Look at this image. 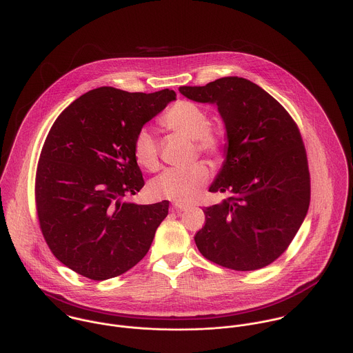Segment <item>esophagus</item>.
<instances>
[{"mask_svg": "<svg viewBox=\"0 0 353 353\" xmlns=\"http://www.w3.org/2000/svg\"><path fill=\"white\" fill-rule=\"evenodd\" d=\"M188 205H183V203H174V206H172V209L175 210V212H185V210H188Z\"/></svg>", "mask_w": 353, "mask_h": 353, "instance_id": "1", "label": "esophagus"}]
</instances>
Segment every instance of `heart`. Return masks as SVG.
I'll list each match as a JSON object with an SVG mask.
<instances>
[{
	"mask_svg": "<svg viewBox=\"0 0 353 353\" xmlns=\"http://www.w3.org/2000/svg\"><path fill=\"white\" fill-rule=\"evenodd\" d=\"M160 123L176 134L194 140L196 148L200 153L210 157L221 156V137L210 129V118L201 105L193 101H178L160 118ZM133 154L136 161L145 170H157L159 143L148 128H141L136 133ZM208 181L209 171L206 165L197 163L183 170L170 168L164 171L152 182L150 192L154 199L186 203L196 200L201 194Z\"/></svg>",
	"mask_w": 353,
	"mask_h": 353,
	"instance_id": "heart-1",
	"label": "heart"
}]
</instances>
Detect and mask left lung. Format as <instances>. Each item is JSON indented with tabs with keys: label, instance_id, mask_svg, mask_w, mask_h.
Masks as SVG:
<instances>
[{
	"label": "left lung",
	"instance_id": "8db88e82",
	"mask_svg": "<svg viewBox=\"0 0 353 353\" xmlns=\"http://www.w3.org/2000/svg\"><path fill=\"white\" fill-rule=\"evenodd\" d=\"M194 101L214 103L224 121L225 161L209 192L224 193L208 206L194 241L202 255L228 269L268 266L288 249L310 205V171L298 125L261 87L242 77L203 87H179Z\"/></svg>",
	"mask_w": 353,
	"mask_h": 353
}]
</instances>
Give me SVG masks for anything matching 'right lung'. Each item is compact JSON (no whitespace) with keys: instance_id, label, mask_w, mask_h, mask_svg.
<instances>
[{"instance_id":"add662e5","label":"right lung","mask_w":353,"mask_h":353,"mask_svg":"<svg viewBox=\"0 0 353 353\" xmlns=\"http://www.w3.org/2000/svg\"><path fill=\"white\" fill-rule=\"evenodd\" d=\"M176 94L92 90L55 119L37 168L35 202L51 252L91 280L139 263L168 214V201H126L144 186L133 154L136 133Z\"/></svg>"}]
</instances>
